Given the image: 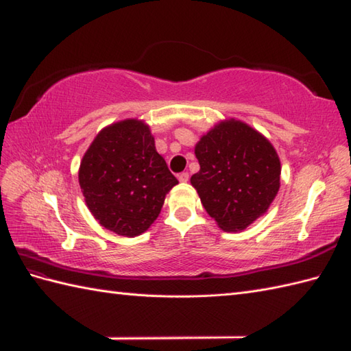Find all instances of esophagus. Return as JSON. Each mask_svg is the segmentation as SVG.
Masks as SVG:
<instances>
[{
	"label": "esophagus",
	"mask_w": 351,
	"mask_h": 351,
	"mask_svg": "<svg viewBox=\"0 0 351 351\" xmlns=\"http://www.w3.org/2000/svg\"><path fill=\"white\" fill-rule=\"evenodd\" d=\"M178 180H180L182 183H186L189 180V174L188 173H180V174H178Z\"/></svg>",
	"instance_id": "1"
}]
</instances>
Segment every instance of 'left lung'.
Segmentation results:
<instances>
[{"mask_svg":"<svg viewBox=\"0 0 351 351\" xmlns=\"http://www.w3.org/2000/svg\"><path fill=\"white\" fill-rule=\"evenodd\" d=\"M191 177L206 212L223 231H241L267 212L279 191L281 162L266 136L240 120L217 123L195 145Z\"/></svg>","mask_w":351,"mask_h":351,"instance_id":"1","label":"left lung"}]
</instances>
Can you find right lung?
<instances>
[{"label":"right lung","instance_id":"add662e5","mask_svg":"<svg viewBox=\"0 0 351 351\" xmlns=\"http://www.w3.org/2000/svg\"><path fill=\"white\" fill-rule=\"evenodd\" d=\"M177 183L156 152L150 128L135 119L100 130L80 167V186L91 215L106 230L126 237L149 230Z\"/></svg>","mask_w":351,"mask_h":351}]
</instances>
